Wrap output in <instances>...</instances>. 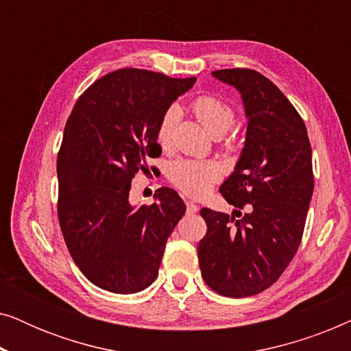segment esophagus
<instances>
[{
  "instance_id": "esophagus-1",
  "label": "esophagus",
  "mask_w": 351,
  "mask_h": 351,
  "mask_svg": "<svg viewBox=\"0 0 351 351\" xmlns=\"http://www.w3.org/2000/svg\"><path fill=\"white\" fill-rule=\"evenodd\" d=\"M186 210H189L190 214H195V213H198V210H199V206L195 204L193 201H186Z\"/></svg>"
}]
</instances>
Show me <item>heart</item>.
Masks as SVG:
<instances>
[{
	"label": "heart",
	"instance_id": "b5f03b06",
	"mask_svg": "<svg viewBox=\"0 0 351 351\" xmlns=\"http://www.w3.org/2000/svg\"><path fill=\"white\" fill-rule=\"evenodd\" d=\"M193 112L206 131L210 136H223L234 123V112L227 102L217 97H199L193 104ZM177 108L171 107L162 114L160 124L156 128V142L161 147H167L172 137V129L177 119ZM219 166L210 161L179 160L172 162L167 171V176L177 189L190 196H201L210 189V185L217 180Z\"/></svg>",
	"mask_w": 351,
	"mask_h": 351
}]
</instances>
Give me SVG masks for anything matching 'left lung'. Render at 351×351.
I'll return each mask as SVG.
<instances>
[{"instance_id": "obj_1", "label": "left lung", "mask_w": 351, "mask_h": 351, "mask_svg": "<svg viewBox=\"0 0 351 351\" xmlns=\"http://www.w3.org/2000/svg\"><path fill=\"white\" fill-rule=\"evenodd\" d=\"M241 95L247 119L244 147L220 193L232 215L203 208L208 233L198 244L206 285L227 297L270 287L299 249L313 195L305 123L286 95L247 69L213 71Z\"/></svg>"}]
</instances>
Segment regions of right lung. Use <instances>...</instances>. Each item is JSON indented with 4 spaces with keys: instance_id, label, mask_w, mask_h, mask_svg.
Returning a JSON list of instances; mask_svg holds the SVG:
<instances>
[{
    "instance_id": "add662e5",
    "label": "right lung",
    "mask_w": 351,
    "mask_h": 351,
    "mask_svg": "<svg viewBox=\"0 0 351 351\" xmlns=\"http://www.w3.org/2000/svg\"><path fill=\"white\" fill-rule=\"evenodd\" d=\"M196 78L121 69L84 90L57 156L59 222L83 275L100 289L136 294L156 280L166 241L186 206L161 186L152 206L129 203L132 177L161 155L156 128Z\"/></svg>"
}]
</instances>
